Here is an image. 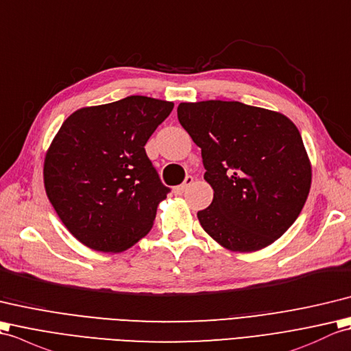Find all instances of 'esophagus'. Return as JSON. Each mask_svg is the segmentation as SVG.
<instances>
[{"mask_svg": "<svg viewBox=\"0 0 351 351\" xmlns=\"http://www.w3.org/2000/svg\"><path fill=\"white\" fill-rule=\"evenodd\" d=\"M193 183V177L192 176H188L186 177V180L182 183V184H178L177 188H174V192L176 193H183L186 189L189 188V186Z\"/></svg>", "mask_w": 351, "mask_h": 351, "instance_id": "34e87169", "label": "esophagus"}]
</instances>
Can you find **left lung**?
Here are the masks:
<instances>
[{"label":"left lung","mask_w":351,"mask_h":351,"mask_svg":"<svg viewBox=\"0 0 351 351\" xmlns=\"http://www.w3.org/2000/svg\"><path fill=\"white\" fill-rule=\"evenodd\" d=\"M177 117L199 149L213 201L198 212L207 234L234 252L274 243L298 219L311 189L299 129L281 112L225 100L180 104Z\"/></svg>","instance_id":"1"}]
</instances>
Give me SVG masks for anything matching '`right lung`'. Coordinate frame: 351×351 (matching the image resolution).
<instances>
[{
	"instance_id": "obj_1",
	"label": "right lung",
	"mask_w": 351,
	"mask_h": 351,
	"mask_svg": "<svg viewBox=\"0 0 351 351\" xmlns=\"http://www.w3.org/2000/svg\"><path fill=\"white\" fill-rule=\"evenodd\" d=\"M174 104L129 96L69 115L43 163L46 195L75 239L100 252H123L153 227L169 189L144 145Z\"/></svg>"
}]
</instances>
